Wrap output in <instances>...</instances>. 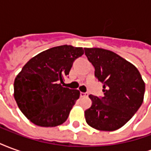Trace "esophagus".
<instances>
[{"mask_svg":"<svg viewBox=\"0 0 151 151\" xmlns=\"http://www.w3.org/2000/svg\"><path fill=\"white\" fill-rule=\"evenodd\" d=\"M88 95V93H84V92H81V93H80V96H81V97H87Z\"/></svg>","mask_w":151,"mask_h":151,"instance_id":"obj_1","label":"esophagus"}]
</instances>
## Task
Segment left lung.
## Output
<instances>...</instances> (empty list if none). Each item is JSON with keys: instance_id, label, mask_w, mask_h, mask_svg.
I'll list each match as a JSON object with an SVG mask.
<instances>
[{"instance_id": "8db88e82", "label": "left lung", "mask_w": 151, "mask_h": 151, "mask_svg": "<svg viewBox=\"0 0 151 151\" xmlns=\"http://www.w3.org/2000/svg\"><path fill=\"white\" fill-rule=\"evenodd\" d=\"M102 82L104 97L90 95L92 105L85 111L86 123L95 129L114 131L124 125L142 104L145 83L139 71L126 60L109 50L84 48Z\"/></svg>"}]
</instances>
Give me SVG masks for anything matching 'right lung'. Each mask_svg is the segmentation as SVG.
Instances as JSON below:
<instances>
[{
	"mask_svg": "<svg viewBox=\"0 0 151 151\" xmlns=\"http://www.w3.org/2000/svg\"><path fill=\"white\" fill-rule=\"evenodd\" d=\"M84 54L82 47H54L31 58L14 80V99L28 120L41 127L65 122L80 96L78 90L63 87L73 63Z\"/></svg>",
	"mask_w": 151,
	"mask_h": 151,
	"instance_id": "right-lung-1",
	"label": "right lung"
}]
</instances>
